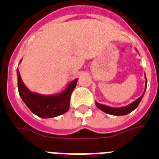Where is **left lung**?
Instances as JSON below:
<instances>
[{
  "mask_svg": "<svg viewBox=\"0 0 159 159\" xmlns=\"http://www.w3.org/2000/svg\"><path fill=\"white\" fill-rule=\"evenodd\" d=\"M145 79L147 80V78L145 76ZM147 83L148 81H146V88H145V91L143 92V94L141 95V97L137 98L136 100L134 101L133 102H131L130 104H129L127 106L121 107H112L107 106V105H103V104H100L98 102H96V105L97 107L101 109L102 111H103L104 113H108V114H111V115H115V116H122V115H126L128 114L130 112H132L133 110H135L137 107H138L140 102L142 99V97L144 96L145 91H146V89H147Z\"/></svg>",
  "mask_w": 159,
  "mask_h": 159,
  "instance_id": "left-lung-1",
  "label": "left lung"
}]
</instances>
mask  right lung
I'll list each match as a JSON object with an SVG mask.
<instances>
[{"instance_id": "obj_1", "label": "right lung", "mask_w": 159, "mask_h": 159, "mask_svg": "<svg viewBox=\"0 0 159 159\" xmlns=\"http://www.w3.org/2000/svg\"><path fill=\"white\" fill-rule=\"evenodd\" d=\"M17 75L19 96L34 114L43 119H48L63 114L69 109L71 94L77 84L78 79L71 81L60 93L40 95L32 92L24 85L18 68Z\"/></svg>"}]
</instances>
